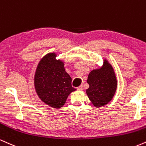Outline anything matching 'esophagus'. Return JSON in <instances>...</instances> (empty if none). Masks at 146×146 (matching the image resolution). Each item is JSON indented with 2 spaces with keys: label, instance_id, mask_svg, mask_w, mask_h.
<instances>
[{
  "label": "esophagus",
  "instance_id": "obj_1",
  "mask_svg": "<svg viewBox=\"0 0 146 146\" xmlns=\"http://www.w3.org/2000/svg\"><path fill=\"white\" fill-rule=\"evenodd\" d=\"M77 90H83V87L79 86V87L77 88Z\"/></svg>",
  "mask_w": 146,
  "mask_h": 146
}]
</instances>
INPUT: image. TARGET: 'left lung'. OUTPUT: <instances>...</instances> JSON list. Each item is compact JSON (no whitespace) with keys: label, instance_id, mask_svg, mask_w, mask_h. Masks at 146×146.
<instances>
[{"label":"left lung","instance_id":"left-lung-1","mask_svg":"<svg viewBox=\"0 0 146 146\" xmlns=\"http://www.w3.org/2000/svg\"><path fill=\"white\" fill-rule=\"evenodd\" d=\"M87 82L90 86L86 93L96 108L106 105L112 99L116 90L117 82L113 68L108 61H105L103 67L90 72Z\"/></svg>","mask_w":146,"mask_h":146}]
</instances>
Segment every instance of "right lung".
I'll return each instance as SVG.
<instances>
[{"label": "right lung", "instance_id": "right-lung-1", "mask_svg": "<svg viewBox=\"0 0 146 146\" xmlns=\"http://www.w3.org/2000/svg\"><path fill=\"white\" fill-rule=\"evenodd\" d=\"M56 57V54L51 53L41 59L35 73V86L42 101L53 108H60L76 89L72 87L71 78L63 62Z\"/></svg>", "mask_w": 146, "mask_h": 146}]
</instances>
